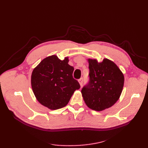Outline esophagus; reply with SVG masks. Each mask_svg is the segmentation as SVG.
<instances>
[{"instance_id": "34e87169", "label": "esophagus", "mask_w": 148, "mask_h": 148, "mask_svg": "<svg viewBox=\"0 0 148 148\" xmlns=\"http://www.w3.org/2000/svg\"><path fill=\"white\" fill-rule=\"evenodd\" d=\"M79 83H80V86H82V84H83V78H80V79H79Z\"/></svg>"}]
</instances>
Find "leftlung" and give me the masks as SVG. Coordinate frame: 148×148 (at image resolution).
I'll return each instance as SVG.
<instances>
[{"label":"left lung","instance_id":"left-lung-1","mask_svg":"<svg viewBox=\"0 0 148 148\" xmlns=\"http://www.w3.org/2000/svg\"><path fill=\"white\" fill-rule=\"evenodd\" d=\"M89 81L82 89L85 103L91 109L101 111L112 107L122 93L124 77L113 62L88 59Z\"/></svg>","mask_w":148,"mask_h":148}]
</instances>
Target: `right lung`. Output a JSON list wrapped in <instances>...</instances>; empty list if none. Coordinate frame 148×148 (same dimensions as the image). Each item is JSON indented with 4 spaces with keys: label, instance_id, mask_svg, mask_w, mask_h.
<instances>
[{
    "label": "right lung",
    "instance_id": "right-lung-1",
    "mask_svg": "<svg viewBox=\"0 0 148 148\" xmlns=\"http://www.w3.org/2000/svg\"><path fill=\"white\" fill-rule=\"evenodd\" d=\"M68 58L59 59L52 55L44 59L33 70L31 85L34 95L42 105L57 110L67 105L75 90L80 88L73 77L74 67Z\"/></svg>",
    "mask_w": 148,
    "mask_h": 148
}]
</instances>
